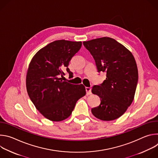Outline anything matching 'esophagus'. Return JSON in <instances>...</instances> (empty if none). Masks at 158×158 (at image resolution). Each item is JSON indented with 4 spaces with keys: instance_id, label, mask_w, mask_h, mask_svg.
<instances>
[{
    "instance_id": "obj_1",
    "label": "esophagus",
    "mask_w": 158,
    "mask_h": 158,
    "mask_svg": "<svg viewBox=\"0 0 158 158\" xmlns=\"http://www.w3.org/2000/svg\"><path fill=\"white\" fill-rule=\"evenodd\" d=\"M85 91H86V94L87 95H90L91 94V87H85Z\"/></svg>"
}]
</instances>
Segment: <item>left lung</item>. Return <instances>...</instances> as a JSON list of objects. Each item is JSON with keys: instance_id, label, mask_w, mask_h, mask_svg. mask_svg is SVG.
Segmentation results:
<instances>
[{"instance_id": "8db88e82", "label": "left lung", "mask_w": 158, "mask_h": 158, "mask_svg": "<svg viewBox=\"0 0 158 158\" xmlns=\"http://www.w3.org/2000/svg\"><path fill=\"white\" fill-rule=\"evenodd\" d=\"M83 44L94 57L98 71L106 73L104 82L92 89L93 94L101 99L92 113L102 121L116 119L134 100L138 81L136 60L126 48L110 37L84 41Z\"/></svg>"}]
</instances>
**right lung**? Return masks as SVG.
Wrapping results in <instances>:
<instances>
[{
    "mask_svg": "<svg viewBox=\"0 0 158 158\" xmlns=\"http://www.w3.org/2000/svg\"><path fill=\"white\" fill-rule=\"evenodd\" d=\"M82 42L58 40L40 49L32 57L26 75L28 95L36 109L46 118L61 121L71 116L77 101L85 95L81 84L63 81L60 76L73 57L79 51Z\"/></svg>",
    "mask_w": 158,
    "mask_h": 158,
    "instance_id": "1",
    "label": "right lung"
}]
</instances>
